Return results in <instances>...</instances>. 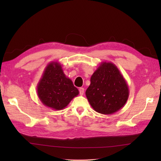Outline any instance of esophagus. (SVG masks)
<instances>
[{
	"mask_svg": "<svg viewBox=\"0 0 161 161\" xmlns=\"http://www.w3.org/2000/svg\"><path fill=\"white\" fill-rule=\"evenodd\" d=\"M84 91H85L84 88H82V87H80V88H79V92H80V95H82L84 94Z\"/></svg>",
	"mask_w": 161,
	"mask_h": 161,
	"instance_id": "esophagus-1",
	"label": "esophagus"
}]
</instances>
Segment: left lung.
<instances>
[{
    "label": "left lung",
    "mask_w": 161,
    "mask_h": 161,
    "mask_svg": "<svg viewBox=\"0 0 161 161\" xmlns=\"http://www.w3.org/2000/svg\"><path fill=\"white\" fill-rule=\"evenodd\" d=\"M125 79L114 63L102 62L91 77L86 97L95 111L110 115L125 105L129 97Z\"/></svg>",
    "instance_id": "left-lung-1"
}]
</instances>
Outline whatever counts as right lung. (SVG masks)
Segmentation results:
<instances>
[{"mask_svg":"<svg viewBox=\"0 0 161 161\" xmlns=\"http://www.w3.org/2000/svg\"><path fill=\"white\" fill-rule=\"evenodd\" d=\"M39 99L45 106L62 110L79 94L72 81L66 77L59 62L52 61L45 68L37 86Z\"/></svg>","mask_w":161,"mask_h":161,"instance_id":"right-lung-1","label":"right lung"}]
</instances>
